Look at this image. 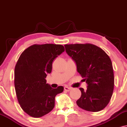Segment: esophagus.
Here are the masks:
<instances>
[{
    "mask_svg": "<svg viewBox=\"0 0 127 127\" xmlns=\"http://www.w3.org/2000/svg\"><path fill=\"white\" fill-rule=\"evenodd\" d=\"M64 90H65V91H66V92H69V91L71 90V88L65 86V87H64Z\"/></svg>",
    "mask_w": 127,
    "mask_h": 127,
    "instance_id": "1",
    "label": "esophagus"
}]
</instances>
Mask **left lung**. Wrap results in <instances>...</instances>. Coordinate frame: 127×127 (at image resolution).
<instances>
[{
	"mask_svg": "<svg viewBox=\"0 0 127 127\" xmlns=\"http://www.w3.org/2000/svg\"><path fill=\"white\" fill-rule=\"evenodd\" d=\"M65 47L88 85L86 90L80 88L81 96L77 101V105L87 111H102L109 103L114 89V70L109 56L90 43L65 44Z\"/></svg>",
	"mask_w": 127,
	"mask_h": 127,
	"instance_id": "1",
	"label": "left lung"
}]
</instances>
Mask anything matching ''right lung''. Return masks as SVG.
I'll list each match as a JSON object with an SVG mask.
<instances>
[{
	"instance_id": "obj_1",
	"label": "right lung",
	"mask_w": 127,
	"mask_h": 127,
	"mask_svg": "<svg viewBox=\"0 0 127 127\" xmlns=\"http://www.w3.org/2000/svg\"><path fill=\"white\" fill-rule=\"evenodd\" d=\"M65 51L61 44H33L21 53L15 67L14 84L21 108L28 115L40 118L54 108L55 96L64 91L62 86L52 89L46 78L52 62Z\"/></svg>"
}]
</instances>
